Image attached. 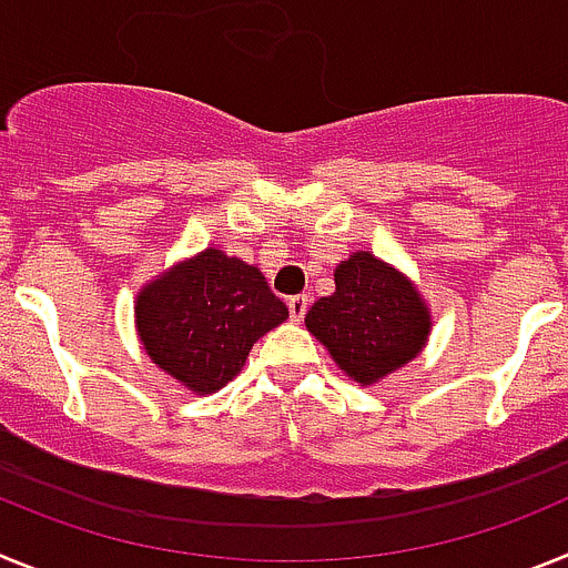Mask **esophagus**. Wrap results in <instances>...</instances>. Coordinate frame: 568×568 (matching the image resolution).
Segmentation results:
<instances>
[{"mask_svg":"<svg viewBox=\"0 0 568 568\" xmlns=\"http://www.w3.org/2000/svg\"><path fill=\"white\" fill-rule=\"evenodd\" d=\"M287 307H290V318L304 321V315H307V307H310V298L307 295H293V298L287 301Z\"/></svg>","mask_w":568,"mask_h":568,"instance_id":"1","label":"esophagus"}]
</instances>
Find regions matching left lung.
Listing matches in <instances>:
<instances>
[{"label": "left lung", "instance_id": "left-lung-1", "mask_svg": "<svg viewBox=\"0 0 568 568\" xmlns=\"http://www.w3.org/2000/svg\"><path fill=\"white\" fill-rule=\"evenodd\" d=\"M346 378L375 386L424 353L433 313L418 284L369 250L335 267V293L304 318Z\"/></svg>", "mask_w": 568, "mask_h": 568}]
</instances>
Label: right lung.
I'll return each mask as SVG.
<instances>
[{
  "instance_id": "right-lung-1",
  "label": "right lung",
  "mask_w": 568,
  "mask_h": 568,
  "mask_svg": "<svg viewBox=\"0 0 568 568\" xmlns=\"http://www.w3.org/2000/svg\"><path fill=\"white\" fill-rule=\"evenodd\" d=\"M287 315L258 267L219 247L175 261L139 290L133 304L144 353L193 395L227 386L255 341Z\"/></svg>"
}]
</instances>
